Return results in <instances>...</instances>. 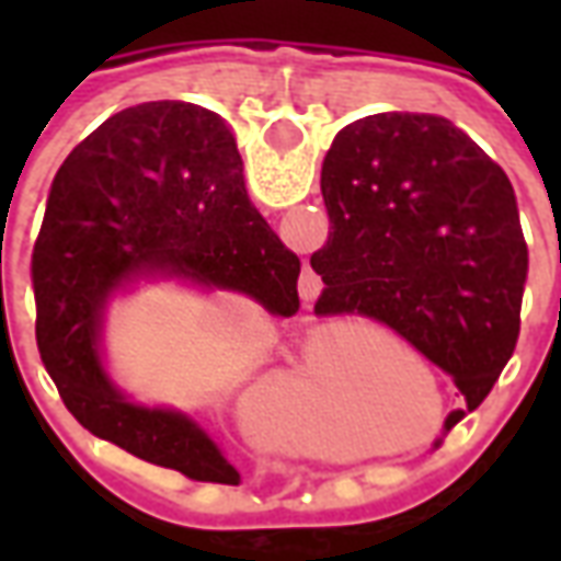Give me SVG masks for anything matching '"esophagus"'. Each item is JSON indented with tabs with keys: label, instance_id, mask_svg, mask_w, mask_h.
Returning a JSON list of instances; mask_svg holds the SVG:
<instances>
[{
	"label": "esophagus",
	"instance_id": "esophagus-1",
	"mask_svg": "<svg viewBox=\"0 0 561 561\" xmlns=\"http://www.w3.org/2000/svg\"><path fill=\"white\" fill-rule=\"evenodd\" d=\"M316 294H318V285L312 282V285H306L304 288V300H316Z\"/></svg>",
	"mask_w": 561,
	"mask_h": 561
}]
</instances>
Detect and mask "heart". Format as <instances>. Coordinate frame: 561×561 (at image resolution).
<instances>
[{
	"label": "heart",
	"instance_id": "1",
	"mask_svg": "<svg viewBox=\"0 0 561 561\" xmlns=\"http://www.w3.org/2000/svg\"><path fill=\"white\" fill-rule=\"evenodd\" d=\"M390 352H393V340L381 330H342L340 354L318 366L306 385L309 400L328 417V430H333V423H340L352 412L354 397L376 373L378 364L388 360Z\"/></svg>",
	"mask_w": 561,
	"mask_h": 561
}]
</instances>
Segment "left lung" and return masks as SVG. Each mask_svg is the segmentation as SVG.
I'll return each mask as SVG.
<instances>
[{
    "label": "left lung",
    "mask_w": 561,
    "mask_h": 561,
    "mask_svg": "<svg viewBox=\"0 0 561 561\" xmlns=\"http://www.w3.org/2000/svg\"><path fill=\"white\" fill-rule=\"evenodd\" d=\"M316 312H360L445 369L474 412L514 354L529 249L505 171L450 119L376 114L333 138ZM435 438V445H442Z\"/></svg>",
    "instance_id": "left-lung-1"
}]
</instances>
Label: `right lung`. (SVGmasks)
<instances>
[{"instance_id": "1", "label": "right lung", "mask_w": 561, "mask_h": 561, "mask_svg": "<svg viewBox=\"0 0 561 561\" xmlns=\"http://www.w3.org/2000/svg\"><path fill=\"white\" fill-rule=\"evenodd\" d=\"M297 276L300 257L249 201L228 123L192 102H144L104 119L56 171L32 252L35 340L92 435L185 478L231 483L240 474L192 414L144 405L116 385L107 316L140 285L173 282L291 318Z\"/></svg>"}]
</instances>
